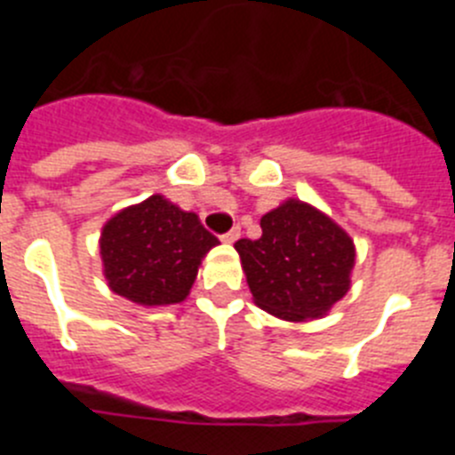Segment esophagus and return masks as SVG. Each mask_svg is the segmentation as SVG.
I'll use <instances>...</instances> for the list:
<instances>
[{
	"label": "esophagus",
	"instance_id": "obj_1",
	"mask_svg": "<svg viewBox=\"0 0 455 455\" xmlns=\"http://www.w3.org/2000/svg\"><path fill=\"white\" fill-rule=\"evenodd\" d=\"M239 236H241V228H239V225H236V228H232V230L228 232V235L220 236V239H223L225 243H235V241L239 239Z\"/></svg>",
	"mask_w": 455,
	"mask_h": 455
}]
</instances>
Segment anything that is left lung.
Listing matches in <instances>:
<instances>
[{"label": "left lung", "mask_w": 455, "mask_h": 455, "mask_svg": "<svg viewBox=\"0 0 455 455\" xmlns=\"http://www.w3.org/2000/svg\"><path fill=\"white\" fill-rule=\"evenodd\" d=\"M259 225V239L235 243L257 307L293 323L328 315L351 289L355 243L348 232L296 198L267 212Z\"/></svg>", "instance_id": "8db88e82"}]
</instances>
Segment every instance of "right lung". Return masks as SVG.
Instances as JSON below:
<instances>
[{
    "label": "right lung",
    "instance_id": "obj_1",
    "mask_svg": "<svg viewBox=\"0 0 455 455\" xmlns=\"http://www.w3.org/2000/svg\"><path fill=\"white\" fill-rule=\"evenodd\" d=\"M219 246L198 214L155 193L104 223L100 257L108 289L146 307L182 303L204 255Z\"/></svg>",
    "mask_w": 455,
    "mask_h": 455
}]
</instances>
